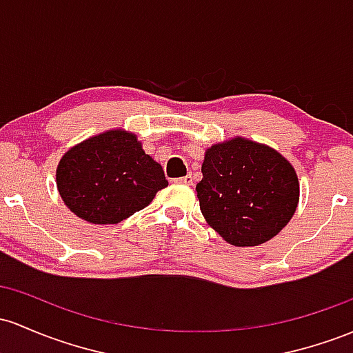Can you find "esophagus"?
<instances>
[{
	"label": "esophagus",
	"instance_id": "1",
	"mask_svg": "<svg viewBox=\"0 0 353 353\" xmlns=\"http://www.w3.org/2000/svg\"><path fill=\"white\" fill-rule=\"evenodd\" d=\"M174 183H176V184H185V185H191V184H192V176H191V174H188V176L179 177V179H174Z\"/></svg>",
	"mask_w": 353,
	"mask_h": 353
}]
</instances>
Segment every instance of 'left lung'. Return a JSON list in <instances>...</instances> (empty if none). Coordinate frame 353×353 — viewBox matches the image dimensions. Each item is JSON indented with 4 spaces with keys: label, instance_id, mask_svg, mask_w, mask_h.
<instances>
[{
    "label": "left lung",
    "instance_id": "left-lung-1",
    "mask_svg": "<svg viewBox=\"0 0 353 353\" xmlns=\"http://www.w3.org/2000/svg\"><path fill=\"white\" fill-rule=\"evenodd\" d=\"M196 185L201 212L233 246L270 241L290 223L300 201L296 170L273 147L233 137L208 147Z\"/></svg>",
    "mask_w": 353,
    "mask_h": 353
}]
</instances>
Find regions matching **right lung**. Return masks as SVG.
Instances as JSON below:
<instances>
[{
    "instance_id": "obj_1",
    "label": "right lung",
    "mask_w": 353,
    "mask_h": 353,
    "mask_svg": "<svg viewBox=\"0 0 353 353\" xmlns=\"http://www.w3.org/2000/svg\"><path fill=\"white\" fill-rule=\"evenodd\" d=\"M164 170L134 132L110 129L70 147L58 162L57 188L65 206L92 224H117L168 188Z\"/></svg>"
}]
</instances>
